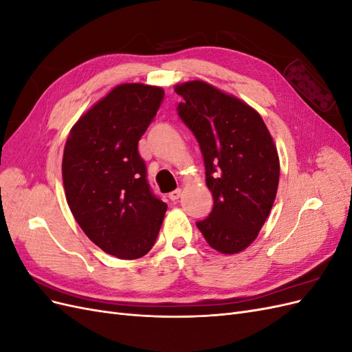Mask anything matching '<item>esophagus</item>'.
Returning <instances> with one entry per match:
<instances>
[{
	"label": "esophagus",
	"mask_w": 352,
	"mask_h": 352,
	"mask_svg": "<svg viewBox=\"0 0 352 352\" xmlns=\"http://www.w3.org/2000/svg\"><path fill=\"white\" fill-rule=\"evenodd\" d=\"M180 195H182V189H175V190H172V192L168 194V198L172 199V201H176V199L180 198Z\"/></svg>",
	"instance_id": "esophagus-1"
}]
</instances>
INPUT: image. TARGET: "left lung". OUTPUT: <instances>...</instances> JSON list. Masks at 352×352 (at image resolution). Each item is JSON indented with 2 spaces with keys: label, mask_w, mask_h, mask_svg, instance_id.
Returning a JSON list of instances; mask_svg holds the SVG:
<instances>
[{
  "label": "left lung",
  "mask_w": 352,
  "mask_h": 352,
  "mask_svg": "<svg viewBox=\"0 0 352 352\" xmlns=\"http://www.w3.org/2000/svg\"><path fill=\"white\" fill-rule=\"evenodd\" d=\"M177 114L204 157L206 182L214 199L197 228L211 248L236 254L257 238L273 207L279 157L260 114L241 100L194 80L177 85Z\"/></svg>",
  "instance_id": "obj_1"
}]
</instances>
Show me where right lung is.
Returning <instances> with one entry per match:
<instances>
[{"label": "right lung", "mask_w": 352, "mask_h": 352, "mask_svg": "<svg viewBox=\"0 0 352 352\" xmlns=\"http://www.w3.org/2000/svg\"><path fill=\"white\" fill-rule=\"evenodd\" d=\"M164 91L142 83L116 87L72 127L63 184L78 225L97 247L122 260L153 248L167 204L148 184L138 142Z\"/></svg>", "instance_id": "1"}]
</instances>
